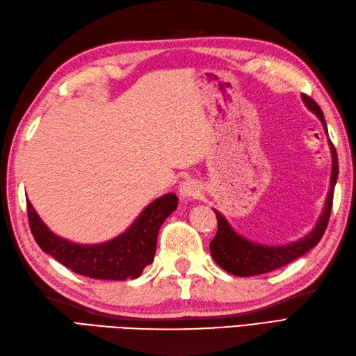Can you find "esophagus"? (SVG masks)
I'll use <instances>...</instances> for the list:
<instances>
[{
  "instance_id": "34e87169",
  "label": "esophagus",
  "mask_w": 356,
  "mask_h": 356,
  "mask_svg": "<svg viewBox=\"0 0 356 356\" xmlns=\"http://www.w3.org/2000/svg\"><path fill=\"white\" fill-rule=\"evenodd\" d=\"M202 187L193 178H187L179 184V195L184 199H195L201 196Z\"/></svg>"
}]
</instances>
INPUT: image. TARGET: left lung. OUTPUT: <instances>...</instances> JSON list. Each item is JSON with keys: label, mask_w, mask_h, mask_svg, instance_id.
Returning <instances> with one entry per match:
<instances>
[{"label": "left lung", "mask_w": 356, "mask_h": 356, "mask_svg": "<svg viewBox=\"0 0 356 356\" xmlns=\"http://www.w3.org/2000/svg\"><path fill=\"white\" fill-rule=\"evenodd\" d=\"M302 99L305 102V106L322 120L325 133L327 134V127L325 122L322 108L317 106V102L313 98H309L305 93L302 95ZM329 145H331L332 154V172L325 210L318 218L316 228L303 238H299L298 241H293V243L284 246L258 245L254 243V241H249L248 238L238 236V234L232 229L228 220L225 219L219 211L214 210L216 218H218V234H216L214 238L211 240L210 252L214 261L218 263L223 270H227L228 273L236 276H254L268 273L294 261V259H298L303 254H307L308 250L313 249L318 241L322 240L327 227L329 216H331L334 188L338 177V159L331 138H329Z\"/></svg>", "instance_id": "obj_1"}]
</instances>
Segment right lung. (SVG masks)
<instances>
[{
	"label": "right lung",
	"mask_w": 356,
	"mask_h": 356,
	"mask_svg": "<svg viewBox=\"0 0 356 356\" xmlns=\"http://www.w3.org/2000/svg\"><path fill=\"white\" fill-rule=\"evenodd\" d=\"M178 197L168 193L155 199L124 234L106 243L76 245L51 232L27 201L29 223L36 243L72 272L93 280L125 281L138 278L143 268L154 261L159 229L172 211Z\"/></svg>",
	"instance_id": "obj_1"
}]
</instances>
